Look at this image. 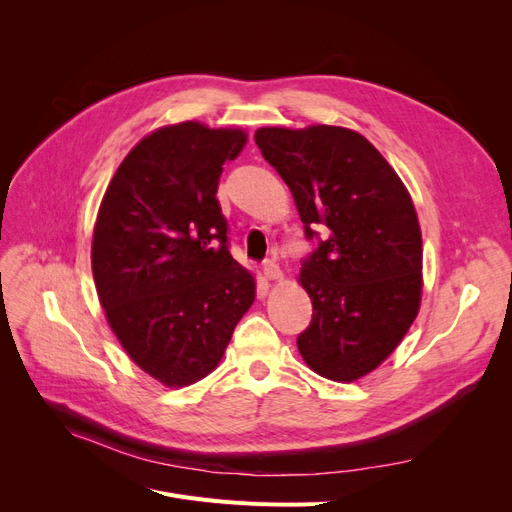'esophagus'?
Segmentation results:
<instances>
[{
	"label": "esophagus",
	"instance_id": "1",
	"mask_svg": "<svg viewBox=\"0 0 512 512\" xmlns=\"http://www.w3.org/2000/svg\"><path fill=\"white\" fill-rule=\"evenodd\" d=\"M262 271H265V277L269 282H282L284 280V273H282V269L275 265L273 260H267L265 265H262Z\"/></svg>",
	"mask_w": 512,
	"mask_h": 512
}]
</instances>
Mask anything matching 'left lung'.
<instances>
[{"label":"left lung","mask_w":512,"mask_h":512,"mask_svg":"<svg viewBox=\"0 0 512 512\" xmlns=\"http://www.w3.org/2000/svg\"><path fill=\"white\" fill-rule=\"evenodd\" d=\"M254 141L290 188L305 235L327 232L297 277L314 309L299 352L322 378L359 380L386 361L421 309L423 239L412 196L350 128H260Z\"/></svg>","instance_id":"left-lung-1"}]
</instances>
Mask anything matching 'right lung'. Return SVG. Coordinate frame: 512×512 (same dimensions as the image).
Returning <instances> with one entry per match:
<instances>
[{
  "label": "right lung",
  "instance_id": "1",
  "mask_svg": "<svg viewBox=\"0 0 512 512\" xmlns=\"http://www.w3.org/2000/svg\"><path fill=\"white\" fill-rule=\"evenodd\" d=\"M247 143L241 128L181 121L138 141L108 183L91 239L100 305L145 374L181 389L220 365L256 299L228 252L218 185Z\"/></svg>",
  "mask_w": 512,
  "mask_h": 512
}]
</instances>
